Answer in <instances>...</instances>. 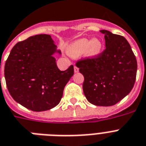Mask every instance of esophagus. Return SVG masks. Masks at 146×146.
I'll list each match as a JSON object with an SVG mask.
<instances>
[{
	"label": "esophagus",
	"mask_w": 146,
	"mask_h": 146,
	"mask_svg": "<svg viewBox=\"0 0 146 146\" xmlns=\"http://www.w3.org/2000/svg\"><path fill=\"white\" fill-rule=\"evenodd\" d=\"M74 72H75V73H78V72H79V68H78L76 65H74Z\"/></svg>",
	"instance_id": "1"
}]
</instances>
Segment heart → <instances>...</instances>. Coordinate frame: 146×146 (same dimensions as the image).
Masks as SVG:
<instances>
[{
	"label": "heart",
	"mask_w": 146,
	"mask_h": 146,
	"mask_svg": "<svg viewBox=\"0 0 146 146\" xmlns=\"http://www.w3.org/2000/svg\"><path fill=\"white\" fill-rule=\"evenodd\" d=\"M103 50V43L99 39L92 40L86 38L79 39L73 42L68 48L70 54L73 57H79L86 54L89 57L99 55Z\"/></svg>",
	"instance_id": "b5f03b06"
}]
</instances>
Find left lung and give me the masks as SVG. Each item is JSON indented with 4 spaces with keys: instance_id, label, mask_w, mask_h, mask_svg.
<instances>
[{
    "instance_id": "obj_1",
    "label": "left lung",
    "mask_w": 146,
    "mask_h": 146,
    "mask_svg": "<svg viewBox=\"0 0 146 146\" xmlns=\"http://www.w3.org/2000/svg\"><path fill=\"white\" fill-rule=\"evenodd\" d=\"M104 34L106 48L99 55L81 59L76 65L83 75V92L95 106H113L132 90L137 62L127 40L109 31Z\"/></svg>"
}]
</instances>
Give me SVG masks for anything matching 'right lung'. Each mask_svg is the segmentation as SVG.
Returning <instances> with one entry per match:
<instances>
[{
	"label": "right lung",
	"mask_w": 146,
	"mask_h": 146,
	"mask_svg": "<svg viewBox=\"0 0 146 146\" xmlns=\"http://www.w3.org/2000/svg\"><path fill=\"white\" fill-rule=\"evenodd\" d=\"M57 50L50 35L39 34L17 42L9 53L4 76L10 95L28 110L42 112L60 103L63 92L74 73L71 65L58 68L53 54Z\"/></svg>",
	"instance_id": "right-lung-1"
}]
</instances>
